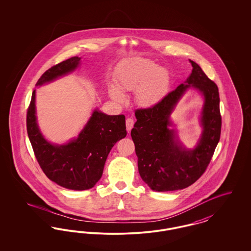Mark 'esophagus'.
<instances>
[{"label": "esophagus", "mask_w": 251, "mask_h": 251, "mask_svg": "<svg viewBox=\"0 0 251 251\" xmlns=\"http://www.w3.org/2000/svg\"><path fill=\"white\" fill-rule=\"evenodd\" d=\"M133 124H134V121L131 118H128L126 120V128H127V131H131L132 127H133Z\"/></svg>", "instance_id": "34e87169"}]
</instances>
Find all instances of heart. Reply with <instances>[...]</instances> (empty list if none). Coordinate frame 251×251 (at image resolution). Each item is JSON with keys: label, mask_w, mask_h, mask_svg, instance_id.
I'll use <instances>...</instances> for the list:
<instances>
[{"label": "heart", "mask_w": 251, "mask_h": 251, "mask_svg": "<svg viewBox=\"0 0 251 251\" xmlns=\"http://www.w3.org/2000/svg\"><path fill=\"white\" fill-rule=\"evenodd\" d=\"M115 82L122 90H134V100L142 107L157 104L167 94L170 76L164 68L144 58H131L121 63L114 74ZM119 88V89H120ZM116 85L109 86L110 97L117 102H123L125 95Z\"/></svg>", "instance_id": "1"}]
</instances>
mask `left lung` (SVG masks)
Here are the masks:
<instances>
[{
	"label": "left lung",
	"mask_w": 251,
	"mask_h": 251,
	"mask_svg": "<svg viewBox=\"0 0 251 251\" xmlns=\"http://www.w3.org/2000/svg\"><path fill=\"white\" fill-rule=\"evenodd\" d=\"M191 75L185 84L169 92L157 104L135 110L136 122L131 131L138 158V171L151 190L175 191L190 186L201 177L220 139L221 115L218 87L201 68L191 61ZM204 97L201 122L203 134L194 150H186L169 129V117L180 97L191 86Z\"/></svg>",
	"instance_id": "left-lung-1"
}]
</instances>
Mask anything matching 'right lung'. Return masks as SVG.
Wrapping results in <instances>:
<instances>
[{
  "mask_svg": "<svg viewBox=\"0 0 251 251\" xmlns=\"http://www.w3.org/2000/svg\"><path fill=\"white\" fill-rule=\"evenodd\" d=\"M80 57L74 56L52 66L36 85L51 82L73 72ZM36 90L27 110V133L36 160L49 179L72 190L92 188L101 178L108 154L114 145L127 134L125 116H108L95 110L77 139L65 145L48 142L38 129L36 117Z\"/></svg>",
  "mask_w": 251,
  "mask_h": 251,
  "instance_id": "add662e5",
  "label": "right lung"
}]
</instances>
